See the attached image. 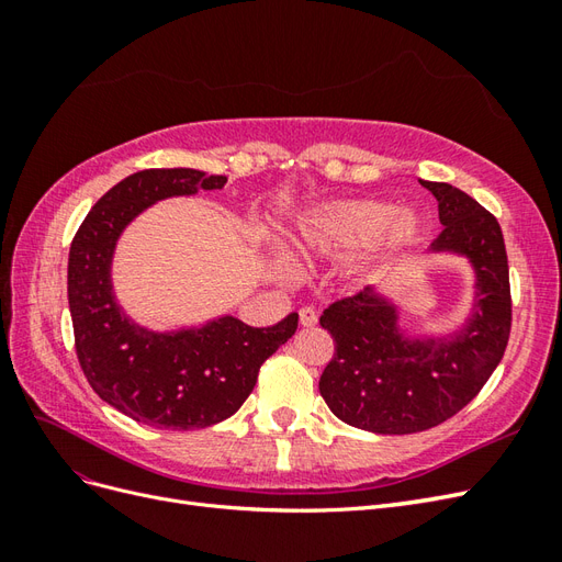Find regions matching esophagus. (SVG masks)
<instances>
[{"instance_id":"esophagus-1","label":"esophagus","mask_w":562,"mask_h":562,"mask_svg":"<svg viewBox=\"0 0 562 562\" xmlns=\"http://www.w3.org/2000/svg\"><path fill=\"white\" fill-rule=\"evenodd\" d=\"M318 323V314L312 307H302L300 310V326L302 328H314Z\"/></svg>"}]
</instances>
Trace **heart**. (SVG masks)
Masks as SVG:
<instances>
[{"instance_id":"1","label":"heart","mask_w":562,"mask_h":562,"mask_svg":"<svg viewBox=\"0 0 562 562\" xmlns=\"http://www.w3.org/2000/svg\"><path fill=\"white\" fill-rule=\"evenodd\" d=\"M422 232L424 217L413 209L394 211L378 199H345L300 215L291 246L304 258H335L363 248L382 255L417 244Z\"/></svg>"}]
</instances>
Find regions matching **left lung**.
<instances>
[{
	"label": "left lung",
	"instance_id": "8db88e82",
	"mask_svg": "<svg viewBox=\"0 0 562 562\" xmlns=\"http://www.w3.org/2000/svg\"><path fill=\"white\" fill-rule=\"evenodd\" d=\"M438 201L446 229L436 252L469 258L475 302L452 337H405L394 302L372 288L333 302L321 326L335 353L318 391L335 417L372 434H417L438 427L469 405L499 366L512 333V285L497 217L448 182L419 180Z\"/></svg>",
	"mask_w": 562,
	"mask_h": 562
}]
</instances>
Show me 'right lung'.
Returning <instances> with one entry per match:
<instances>
[{
  "mask_svg": "<svg viewBox=\"0 0 562 562\" xmlns=\"http://www.w3.org/2000/svg\"><path fill=\"white\" fill-rule=\"evenodd\" d=\"M225 182L194 168L133 173L98 199L70 246L67 300L79 366L100 398L149 427L206 429L232 417L260 366L297 330V314H288L271 328L223 316L201 328L155 333L133 323L112 295V255L131 220L161 199L223 190Z\"/></svg>",
  "mask_w": 562,
  "mask_h": 562,
  "instance_id": "1",
  "label": "right lung"
}]
</instances>
